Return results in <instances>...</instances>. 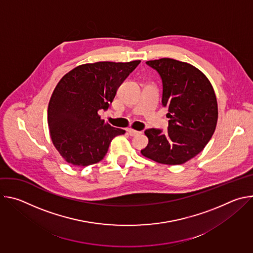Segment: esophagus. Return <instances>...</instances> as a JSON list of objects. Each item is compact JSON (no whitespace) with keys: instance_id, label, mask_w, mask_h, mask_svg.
<instances>
[{"instance_id":"1","label":"esophagus","mask_w":253,"mask_h":253,"mask_svg":"<svg viewBox=\"0 0 253 253\" xmlns=\"http://www.w3.org/2000/svg\"><path fill=\"white\" fill-rule=\"evenodd\" d=\"M127 132H128V134L130 136H136V135H138L140 133L139 131H136V130H133V129H128Z\"/></svg>"}]
</instances>
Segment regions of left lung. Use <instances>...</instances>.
Returning <instances> with one entry per match:
<instances>
[{
  "label": "left lung",
  "instance_id": "left-lung-1",
  "mask_svg": "<svg viewBox=\"0 0 253 253\" xmlns=\"http://www.w3.org/2000/svg\"><path fill=\"white\" fill-rule=\"evenodd\" d=\"M162 81V106L168 109L167 132L150 128L142 155L158 163L179 165L200 153L218 118L217 101L206 76L192 65L170 58L147 61Z\"/></svg>",
  "mask_w": 253,
  "mask_h": 253
}]
</instances>
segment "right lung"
Listing matches in <instances>:
<instances>
[{"label":"right lung","instance_id":"right-lung-1","mask_svg":"<svg viewBox=\"0 0 253 253\" xmlns=\"http://www.w3.org/2000/svg\"><path fill=\"white\" fill-rule=\"evenodd\" d=\"M141 61L97 62L76 67L56 86L48 107V125L54 146L75 166L101 161L112 139L125 130L100 119L118 88Z\"/></svg>","mask_w":253,"mask_h":253}]
</instances>
